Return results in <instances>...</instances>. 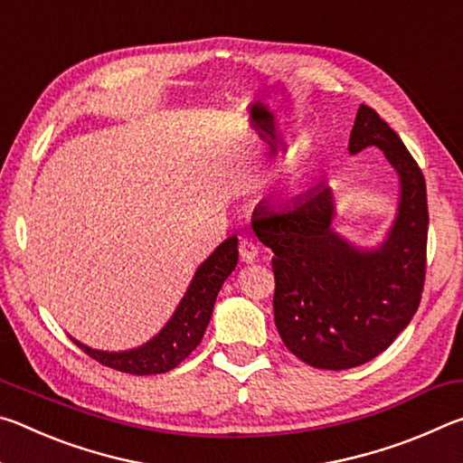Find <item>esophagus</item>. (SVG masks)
I'll list each match as a JSON object with an SVG mask.
<instances>
[{"mask_svg":"<svg viewBox=\"0 0 463 463\" xmlns=\"http://www.w3.org/2000/svg\"><path fill=\"white\" fill-rule=\"evenodd\" d=\"M257 253H260V247H257L253 241L241 239V242H239V255H241L242 261H247V263L255 261L257 260Z\"/></svg>","mask_w":463,"mask_h":463,"instance_id":"34e87169","label":"esophagus"}]
</instances>
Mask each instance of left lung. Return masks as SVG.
<instances>
[{
  "instance_id": "8db88e82",
  "label": "left lung",
  "mask_w": 463,
  "mask_h": 463,
  "mask_svg": "<svg viewBox=\"0 0 463 463\" xmlns=\"http://www.w3.org/2000/svg\"><path fill=\"white\" fill-rule=\"evenodd\" d=\"M378 146L398 174V206L378 247H357L335 231L333 190L320 184L286 203H260L250 226L273 250V317L286 347L318 370L372 362L409 326L427 263V185L401 137L359 106L349 153Z\"/></svg>"
}]
</instances>
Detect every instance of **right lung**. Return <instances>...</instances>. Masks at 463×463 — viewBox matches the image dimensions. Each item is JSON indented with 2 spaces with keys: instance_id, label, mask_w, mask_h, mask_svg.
Returning a JSON list of instances; mask_svg holds the SVG:
<instances>
[{
  "instance_id": "1",
  "label": "right lung",
  "mask_w": 463,
  "mask_h": 463,
  "mask_svg": "<svg viewBox=\"0 0 463 463\" xmlns=\"http://www.w3.org/2000/svg\"><path fill=\"white\" fill-rule=\"evenodd\" d=\"M239 239L229 237L214 249V253L195 269L187 286L182 302L165 326L151 341L127 351H104L93 349L73 339V343L101 365L112 367L132 375L165 373L174 370L184 359L198 347L206 326L213 317L216 296L221 292L224 279L231 276L239 261Z\"/></svg>"
}]
</instances>
